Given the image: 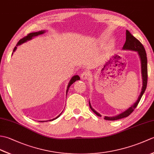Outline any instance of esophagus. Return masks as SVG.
Here are the masks:
<instances>
[{
	"label": "esophagus",
	"mask_w": 154,
	"mask_h": 154,
	"mask_svg": "<svg viewBox=\"0 0 154 154\" xmlns=\"http://www.w3.org/2000/svg\"><path fill=\"white\" fill-rule=\"evenodd\" d=\"M89 76H90L89 72H88L87 71H83V73H81V78L82 79H87L89 77Z\"/></svg>",
	"instance_id": "esophagus-1"
}]
</instances>
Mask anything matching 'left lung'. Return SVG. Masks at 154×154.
Masks as SVG:
<instances>
[{"label": "left lung", "instance_id": "left-lung-1", "mask_svg": "<svg viewBox=\"0 0 154 154\" xmlns=\"http://www.w3.org/2000/svg\"><path fill=\"white\" fill-rule=\"evenodd\" d=\"M126 42L125 44H124L123 49L124 50H134L138 51V53L140 55V60H141V64H142V79H143V86L141 93H140V96L138 97V99L137 100L136 102L131 107H130L128 109L126 110L125 112L121 113L119 115L114 117H107L105 116L104 119L107 120H116L118 119H122V118H125L128 116L130 114H131L134 109L138 106V104L140 102V99L143 95V94L144 93L146 87H147V83H148V61H147V55H146V52L145 50V48L143 47L142 44L140 42L138 39H136L134 35L131 34V33L128 31L126 30ZM89 106L91 109L93 111V112L95 113L97 116H101L100 114L98 113L94 110L92 106H91V104L89 103Z\"/></svg>", "mask_w": 154, "mask_h": 154}]
</instances>
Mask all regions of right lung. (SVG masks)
Segmentation results:
<instances>
[{"instance_id":"obj_1","label":"right lung","mask_w":154,"mask_h":154,"mask_svg":"<svg viewBox=\"0 0 154 154\" xmlns=\"http://www.w3.org/2000/svg\"><path fill=\"white\" fill-rule=\"evenodd\" d=\"M44 32H45V31H40V32H33V33L28 34L26 35V36H25V37H24L23 38H22L21 40H20V41L18 42L17 44H16V46H15V48H14V50H13V52H14V51L16 50V48H17L18 45L22 44V43H24V42H26L29 40H31V39H32V38H33V37H34V36H36V35H40V34H44ZM79 79H80V77H79V76H78V75H75V76H73V77L71 78V81H69V83L68 86H67V91H68V90H69V87L71 86V85H72L73 83H75L76 81L79 80ZM60 116V115H59L58 116H57L56 118H55V119H53V120H55V119H57V118H58L59 116ZM41 122H44V121H41Z\"/></svg>"}]
</instances>
